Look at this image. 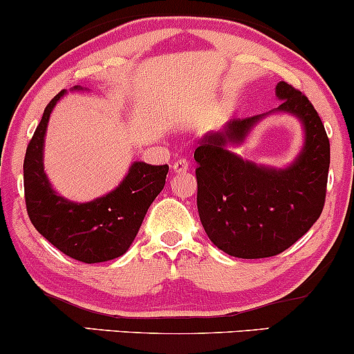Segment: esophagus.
<instances>
[{
  "label": "esophagus",
  "mask_w": 354,
  "mask_h": 354,
  "mask_svg": "<svg viewBox=\"0 0 354 354\" xmlns=\"http://www.w3.org/2000/svg\"><path fill=\"white\" fill-rule=\"evenodd\" d=\"M189 169V161L186 160V158H180V160H176L173 163V171L181 174V173H186Z\"/></svg>",
  "instance_id": "34e87169"
}]
</instances>
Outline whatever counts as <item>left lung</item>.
Returning <instances> with one entry per match:
<instances>
[{"label": "left lung", "instance_id": "1", "mask_svg": "<svg viewBox=\"0 0 354 354\" xmlns=\"http://www.w3.org/2000/svg\"><path fill=\"white\" fill-rule=\"evenodd\" d=\"M273 111L291 113L303 123L304 146L284 169L258 166L230 151L241 145L265 115L228 121L208 133L194 149L198 213L214 246L243 259L270 258L288 250L319 218L326 198L330 140L311 101L279 81Z\"/></svg>", "mask_w": 354, "mask_h": 354}]
</instances>
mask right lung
I'll return each instance as SVG.
<instances>
[{
	"label": "right lung",
	"mask_w": 354,
	"mask_h": 354,
	"mask_svg": "<svg viewBox=\"0 0 354 354\" xmlns=\"http://www.w3.org/2000/svg\"><path fill=\"white\" fill-rule=\"evenodd\" d=\"M63 95L64 91L58 93L48 103L28 143L23 165L28 216L61 253L88 265L109 261L124 254L135 241L146 211L165 188L169 168L136 161L118 188L88 203L56 194L44 173L43 146L50 115Z\"/></svg>",
	"instance_id": "right-lung-1"
}]
</instances>
